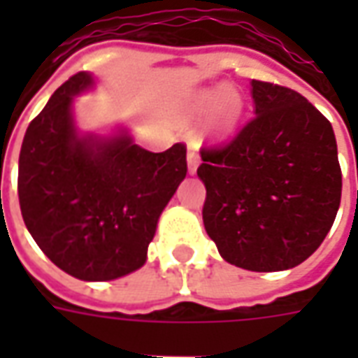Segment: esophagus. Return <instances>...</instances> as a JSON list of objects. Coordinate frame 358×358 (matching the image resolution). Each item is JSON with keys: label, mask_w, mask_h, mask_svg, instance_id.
I'll list each match as a JSON object with an SVG mask.
<instances>
[{"label": "esophagus", "mask_w": 358, "mask_h": 358, "mask_svg": "<svg viewBox=\"0 0 358 358\" xmlns=\"http://www.w3.org/2000/svg\"><path fill=\"white\" fill-rule=\"evenodd\" d=\"M197 166H199V151H197V145H189L187 148V172L189 174H195L197 172Z\"/></svg>", "instance_id": "1"}]
</instances>
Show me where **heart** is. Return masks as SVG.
I'll return each mask as SVG.
<instances>
[{"label": "heart", "mask_w": 358, "mask_h": 358, "mask_svg": "<svg viewBox=\"0 0 358 358\" xmlns=\"http://www.w3.org/2000/svg\"><path fill=\"white\" fill-rule=\"evenodd\" d=\"M180 113L187 122L205 118V134L210 140H228L240 124L243 113V99L232 86H207L182 95Z\"/></svg>", "instance_id": "heart-1"}]
</instances>
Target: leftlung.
Listing matches in <instances>:
<instances>
[{"label":"left lung","mask_w":358,"mask_h":358,"mask_svg":"<svg viewBox=\"0 0 358 358\" xmlns=\"http://www.w3.org/2000/svg\"><path fill=\"white\" fill-rule=\"evenodd\" d=\"M253 115L226 148L201 151L203 224L226 263L297 266L320 248L341 201L334 128L297 92L251 80Z\"/></svg>","instance_id":"1"}]
</instances>
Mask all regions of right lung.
<instances>
[{
  "label": "right lung",
  "mask_w": 358,
  "mask_h": 358,
  "mask_svg": "<svg viewBox=\"0 0 358 358\" xmlns=\"http://www.w3.org/2000/svg\"><path fill=\"white\" fill-rule=\"evenodd\" d=\"M95 84L94 74H74L30 122L19 157V203L51 263L84 282H109L145 264L187 164L182 143L151 153L124 124L82 130L74 103Z\"/></svg>",
  "instance_id": "obj_1"
}]
</instances>
